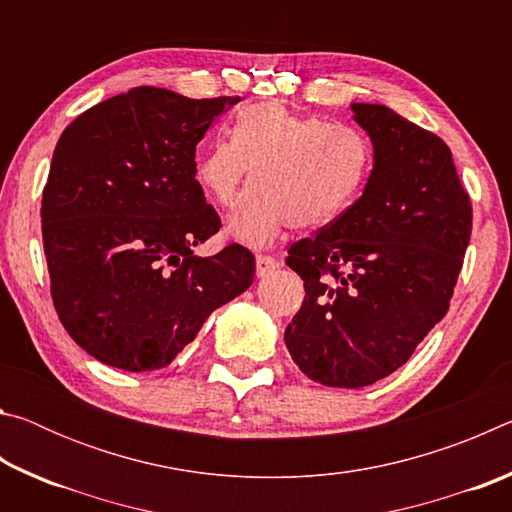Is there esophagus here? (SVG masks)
<instances>
[{
  "instance_id": "esophagus-1",
  "label": "esophagus",
  "mask_w": 512,
  "mask_h": 512,
  "mask_svg": "<svg viewBox=\"0 0 512 512\" xmlns=\"http://www.w3.org/2000/svg\"><path fill=\"white\" fill-rule=\"evenodd\" d=\"M255 259H257V275H259V277H264V275H268V273H273L275 268H280V266H282V259L277 257V255L259 253Z\"/></svg>"
}]
</instances>
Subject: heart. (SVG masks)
I'll return each instance as SVG.
<instances>
[{"label": "heart", "instance_id": "1", "mask_svg": "<svg viewBox=\"0 0 512 512\" xmlns=\"http://www.w3.org/2000/svg\"><path fill=\"white\" fill-rule=\"evenodd\" d=\"M253 169L257 185L230 232L246 244H268L289 225L311 230L336 219L366 183L370 146L343 121L257 103L239 112L230 137L201 151L196 180L216 205L235 207Z\"/></svg>", "mask_w": 512, "mask_h": 512}]
</instances>
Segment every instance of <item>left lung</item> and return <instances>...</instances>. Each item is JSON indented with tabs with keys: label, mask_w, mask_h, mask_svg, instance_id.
<instances>
[{
	"label": "left lung",
	"mask_w": 512,
	"mask_h": 512,
	"mask_svg": "<svg viewBox=\"0 0 512 512\" xmlns=\"http://www.w3.org/2000/svg\"><path fill=\"white\" fill-rule=\"evenodd\" d=\"M375 164L357 203L289 248L305 300L284 332L309 379L361 388L409 361L447 314L472 203L438 135L379 103H352Z\"/></svg>",
	"instance_id": "obj_1"
}]
</instances>
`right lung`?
<instances>
[{"mask_svg":"<svg viewBox=\"0 0 512 512\" xmlns=\"http://www.w3.org/2000/svg\"><path fill=\"white\" fill-rule=\"evenodd\" d=\"M237 101L142 85L60 135L40 210L51 298L67 334L106 366H169L253 284L244 246L194 255L221 228L196 180V144Z\"/></svg>","mask_w":512,"mask_h":512,"instance_id":"1","label":"right lung"}]
</instances>
